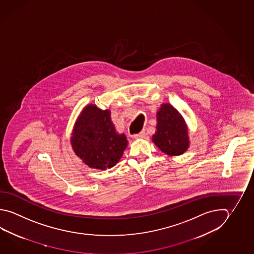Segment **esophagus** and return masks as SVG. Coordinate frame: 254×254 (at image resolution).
Returning a JSON list of instances; mask_svg holds the SVG:
<instances>
[{
	"mask_svg": "<svg viewBox=\"0 0 254 254\" xmlns=\"http://www.w3.org/2000/svg\"><path fill=\"white\" fill-rule=\"evenodd\" d=\"M134 137L135 139L144 138V137H145V132L142 131V132H140L139 134H134Z\"/></svg>",
	"mask_w": 254,
	"mask_h": 254,
	"instance_id": "esophagus-1",
	"label": "esophagus"
}]
</instances>
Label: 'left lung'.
Segmentation results:
<instances>
[{
    "mask_svg": "<svg viewBox=\"0 0 254 254\" xmlns=\"http://www.w3.org/2000/svg\"><path fill=\"white\" fill-rule=\"evenodd\" d=\"M157 126L153 134V143L168 155H180L190 145L189 131L184 119L173 106L162 104L156 114Z\"/></svg>",
    "mask_w": 254,
    "mask_h": 254,
    "instance_id": "obj_1",
    "label": "left lung"
}]
</instances>
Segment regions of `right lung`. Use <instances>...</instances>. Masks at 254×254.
<instances>
[{
  "label": "right lung",
  "instance_id": "add662e5",
  "mask_svg": "<svg viewBox=\"0 0 254 254\" xmlns=\"http://www.w3.org/2000/svg\"><path fill=\"white\" fill-rule=\"evenodd\" d=\"M72 150L89 167L107 170L115 166L127 146L124 134L117 133L110 110L87 105L72 129Z\"/></svg>",
  "mask_w": 254,
  "mask_h": 254
}]
</instances>
